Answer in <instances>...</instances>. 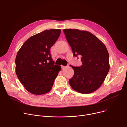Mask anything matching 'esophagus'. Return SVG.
<instances>
[{
	"mask_svg": "<svg viewBox=\"0 0 127 127\" xmlns=\"http://www.w3.org/2000/svg\"><path fill=\"white\" fill-rule=\"evenodd\" d=\"M61 67H62V69H64V68H65V67H66V66H63V65H62V66H61Z\"/></svg>",
	"mask_w": 127,
	"mask_h": 127,
	"instance_id": "34e87169",
	"label": "esophagus"
}]
</instances>
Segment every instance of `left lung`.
<instances>
[{"label": "left lung", "mask_w": 127, "mask_h": 127, "mask_svg": "<svg viewBox=\"0 0 127 127\" xmlns=\"http://www.w3.org/2000/svg\"><path fill=\"white\" fill-rule=\"evenodd\" d=\"M63 31L76 57L80 55L82 65L71 66L74 75L69 79L71 87L82 94H89L100 87L110 69L109 54L105 45L91 32L66 29Z\"/></svg>", "instance_id": "left-lung-1"}]
</instances>
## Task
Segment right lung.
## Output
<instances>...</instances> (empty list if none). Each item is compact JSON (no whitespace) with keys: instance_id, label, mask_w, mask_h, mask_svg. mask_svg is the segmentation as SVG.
Here are the masks:
<instances>
[{"instance_id":"obj_1","label":"right lung","mask_w":127,"mask_h":127,"mask_svg":"<svg viewBox=\"0 0 127 127\" xmlns=\"http://www.w3.org/2000/svg\"><path fill=\"white\" fill-rule=\"evenodd\" d=\"M61 30H46L29 38L18 50L15 59V72L26 90L32 94L49 92L61 70L55 65L50 48L57 41Z\"/></svg>"}]
</instances>
